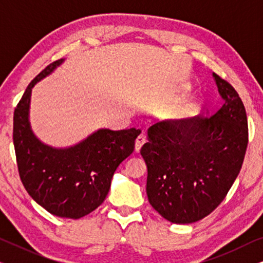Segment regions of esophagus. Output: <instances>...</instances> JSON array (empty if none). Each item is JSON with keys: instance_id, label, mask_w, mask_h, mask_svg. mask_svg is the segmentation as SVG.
Instances as JSON below:
<instances>
[{"instance_id": "1", "label": "esophagus", "mask_w": 263, "mask_h": 263, "mask_svg": "<svg viewBox=\"0 0 263 263\" xmlns=\"http://www.w3.org/2000/svg\"><path fill=\"white\" fill-rule=\"evenodd\" d=\"M145 142H146V135L142 133V134H140L135 140V151H136V152H140V149H141V147L145 145Z\"/></svg>"}]
</instances>
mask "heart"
<instances>
[{
  "mask_svg": "<svg viewBox=\"0 0 263 263\" xmlns=\"http://www.w3.org/2000/svg\"><path fill=\"white\" fill-rule=\"evenodd\" d=\"M197 111H199V107L196 105H193V104H186V105L179 106L174 111H171L170 115H168L167 118L171 123L178 124L183 123V122L188 121L189 118H192L194 115H195Z\"/></svg>",
  "mask_w": 263,
  "mask_h": 263,
  "instance_id": "1",
  "label": "heart"
}]
</instances>
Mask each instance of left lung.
Masks as SVG:
<instances>
[{
    "label": "left lung",
    "instance_id": "8db88e82",
    "mask_svg": "<svg viewBox=\"0 0 263 263\" xmlns=\"http://www.w3.org/2000/svg\"><path fill=\"white\" fill-rule=\"evenodd\" d=\"M224 105L210 118L159 122L147 133L141 156L146 193L154 210L175 224L199 221L217 208L242 167L248 121L238 93L213 73Z\"/></svg>",
    "mask_w": 263,
    "mask_h": 263
}]
</instances>
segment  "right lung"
Listing matches in <instances>:
<instances>
[{"instance_id":"add662e5","label":"right lung","mask_w":263,"mask_h":263,"mask_svg":"<svg viewBox=\"0 0 263 263\" xmlns=\"http://www.w3.org/2000/svg\"><path fill=\"white\" fill-rule=\"evenodd\" d=\"M63 62L51 63L27 86L14 111L13 140L21 182L32 199L56 217L79 219L103 203L115 171L133 153L141 132L99 128L68 147L43 142L31 127L32 88Z\"/></svg>"}]
</instances>
